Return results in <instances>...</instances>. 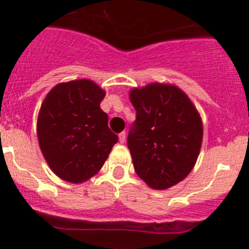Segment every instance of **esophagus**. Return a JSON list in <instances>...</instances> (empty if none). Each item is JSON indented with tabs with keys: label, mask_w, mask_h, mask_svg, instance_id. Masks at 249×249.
Wrapping results in <instances>:
<instances>
[{
	"label": "esophagus",
	"mask_w": 249,
	"mask_h": 249,
	"mask_svg": "<svg viewBox=\"0 0 249 249\" xmlns=\"http://www.w3.org/2000/svg\"><path fill=\"white\" fill-rule=\"evenodd\" d=\"M118 137H120L121 143H124V142H126V132H121L120 135H118Z\"/></svg>",
	"instance_id": "1"
}]
</instances>
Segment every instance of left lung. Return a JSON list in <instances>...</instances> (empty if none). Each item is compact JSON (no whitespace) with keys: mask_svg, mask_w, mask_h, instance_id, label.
I'll use <instances>...</instances> for the list:
<instances>
[{"mask_svg":"<svg viewBox=\"0 0 249 249\" xmlns=\"http://www.w3.org/2000/svg\"><path fill=\"white\" fill-rule=\"evenodd\" d=\"M136 121L127 145L136 174L156 190L190 174L203 141L200 114L188 95L171 84L151 83L129 92Z\"/></svg>","mask_w":249,"mask_h":249,"instance_id":"left-lung-1","label":"left lung"}]
</instances>
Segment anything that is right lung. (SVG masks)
Masks as SVG:
<instances>
[{"label": "right lung", "instance_id": "1", "mask_svg": "<svg viewBox=\"0 0 249 249\" xmlns=\"http://www.w3.org/2000/svg\"><path fill=\"white\" fill-rule=\"evenodd\" d=\"M106 92L89 79L60 83L37 117V140L53 173L79 184L98 173L118 137L101 109Z\"/></svg>", "mask_w": 249, "mask_h": 249}]
</instances>
